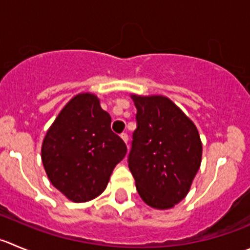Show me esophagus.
<instances>
[{
	"label": "esophagus",
	"mask_w": 250,
	"mask_h": 250,
	"mask_svg": "<svg viewBox=\"0 0 250 250\" xmlns=\"http://www.w3.org/2000/svg\"><path fill=\"white\" fill-rule=\"evenodd\" d=\"M120 136H121V139H123V141L127 145V141H129V136H127V134H125V132H124V134H121Z\"/></svg>",
	"instance_id": "esophagus-1"
}]
</instances>
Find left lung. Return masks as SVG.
Returning a JSON list of instances; mask_svg holds the SVG:
<instances>
[{"instance_id": "obj_1", "label": "left lung", "mask_w": 250, "mask_h": 250, "mask_svg": "<svg viewBox=\"0 0 250 250\" xmlns=\"http://www.w3.org/2000/svg\"><path fill=\"white\" fill-rule=\"evenodd\" d=\"M137 109L129 168L148 206L172 208L189 192L203 156L195 124L165 96L131 94Z\"/></svg>"}]
</instances>
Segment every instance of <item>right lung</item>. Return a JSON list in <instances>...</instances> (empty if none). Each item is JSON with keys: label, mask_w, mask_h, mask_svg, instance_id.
Masks as SVG:
<instances>
[{"label": "right lung", "mask_w": 250, "mask_h": 250, "mask_svg": "<svg viewBox=\"0 0 250 250\" xmlns=\"http://www.w3.org/2000/svg\"><path fill=\"white\" fill-rule=\"evenodd\" d=\"M111 118L96 94L80 93L59 113L44 137L42 161L51 184L73 203L105 190L126 145L110 129Z\"/></svg>", "instance_id": "1"}]
</instances>
